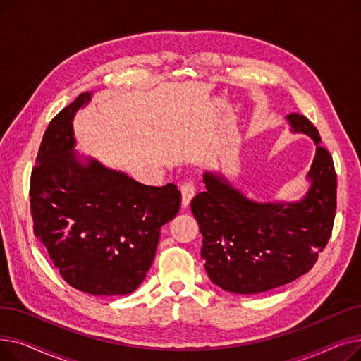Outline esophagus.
I'll return each instance as SVG.
<instances>
[{
    "label": "esophagus",
    "instance_id": "34e87169",
    "mask_svg": "<svg viewBox=\"0 0 361 361\" xmlns=\"http://www.w3.org/2000/svg\"><path fill=\"white\" fill-rule=\"evenodd\" d=\"M180 190H181V196H183V206H187L196 193V185L193 181L187 180L180 184Z\"/></svg>",
    "mask_w": 361,
    "mask_h": 361
}]
</instances>
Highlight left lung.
<instances>
[{"mask_svg": "<svg viewBox=\"0 0 361 361\" xmlns=\"http://www.w3.org/2000/svg\"><path fill=\"white\" fill-rule=\"evenodd\" d=\"M293 131L316 143L310 190L295 203H256L221 176L206 173V190L192 212L203 235L202 259L211 281L225 291L257 294L307 274L324 252L334 228L336 173L317 128L300 114L287 117Z\"/></svg>", "mask_w": 361, "mask_h": 361, "instance_id": "8db88e82", "label": "left lung"}]
</instances>
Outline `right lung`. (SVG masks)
Masks as SVG:
<instances>
[{"instance_id":"right-lung-1","label":"right lung","mask_w":361,"mask_h":361,"mask_svg":"<svg viewBox=\"0 0 361 361\" xmlns=\"http://www.w3.org/2000/svg\"><path fill=\"white\" fill-rule=\"evenodd\" d=\"M89 99L79 94L45 130L30 177L33 233L71 287L124 295L143 282L181 193L173 183L145 185L94 159L78 161L71 121Z\"/></svg>"}]
</instances>
